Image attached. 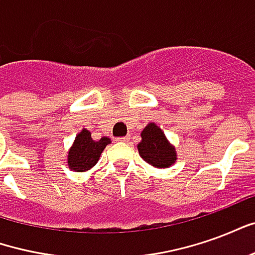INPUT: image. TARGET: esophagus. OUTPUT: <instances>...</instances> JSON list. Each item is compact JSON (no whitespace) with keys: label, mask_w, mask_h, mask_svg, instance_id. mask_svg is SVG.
Masks as SVG:
<instances>
[{"label":"esophagus","mask_w":255,"mask_h":255,"mask_svg":"<svg viewBox=\"0 0 255 255\" xmlns=\"http://www.w3.org/2000/svg\"><path fill=\"white\" fill-rule=\"evenodd\" d=\"M128 136H122V138H117V142H127L128 140Z\"/></svg>","instance_id":"1"}]
</instances>
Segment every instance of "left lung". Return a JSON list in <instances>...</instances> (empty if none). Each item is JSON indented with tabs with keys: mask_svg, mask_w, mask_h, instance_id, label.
Segmentation results:
<instances>
[{
	"mask_svg": "<svg viewBox=\"0 0 255 255\" xmlns=\"http://www.w3.org/2000/svg\"><path fill=\"white\" fill-rule=\"evenodd\" d=\"M139 155L154 168H169L177 160L175 146L168 140L164 131L155 123H149L140 132Z\"/></svg>",
	"mask_w": 255,
	"mask_h": 255,
	"instance_id": "obj_1",
	"label": "left lung"
}]
</instances>
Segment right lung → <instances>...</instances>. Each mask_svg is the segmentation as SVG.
<instances>
[{
    "label": "right lung",
    "instance_id": "add662e5",
    "mask_svg": "<svg viewBox=\"0 0 255 255\" xmlns=\"http://www.w3.org/2000/svg\"><path fill=\"white\" fill-rule=\"evenodd\" d=\"M112 140L109 138H101L94 140L91 132L83 128L76 135L72 146L68 150V166L73 172H87L98 162L102 151Z\"/></svg>",
    "mask_w": 255,
    "mask_h": 255
}]
</instances>
